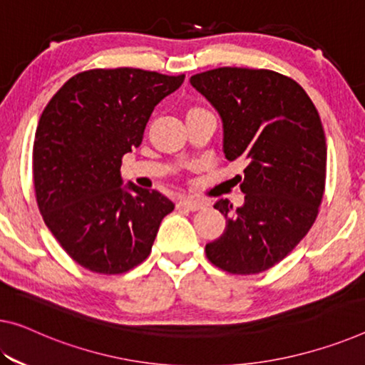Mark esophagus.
I'll return each instance as SVG.
<instances>
[{
    "instance_id": "obj_1",
    "label": "esophagus",
    "mask_w": 365,
    "mask_h": 365,
    "mask_svg": "<svg viewBox=\"0 0 365 365\" xmlns=\"http://www.w3.org/2000/svg\"><path fill=\"white\" fill-rule=\"evenodd\" d=\"M178 207H184V209H187L190 212H195L202 209V207H205V204L202 200L197 199H192V197H187V199H181L178 202Z\"/></svg>"
}]
</instances>
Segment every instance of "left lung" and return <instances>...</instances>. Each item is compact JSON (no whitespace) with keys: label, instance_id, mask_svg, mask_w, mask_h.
<instances>
[{"label":"left lung","instance_id":"8db88e82","mask_svg":"<svg viewBox=\"0 0 365 365\" xmlns=\"http://www.w3.org/2000/svg\"><path fill=\"white\" fill-rule=\"evenodd\" d=\"M223 125V153L243 161L245 204L218 199L227 227L205 255L232 274H257L282 261L308 233L327 179V138L305 89L271 70L223 68L190 76Z\"/></svg>","mask_w":365,"mask_h":365}]
</instances>
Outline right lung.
Returning a JSON list of instances; mask_svg holds the SVG:
<instances>
[{
    "label": "right lung",
    "mask_w": 365,
    "mask_h": 365,
    "mask_svg": "<svg viewBox=\"0 0 365 365\" xmlns=\"http://www.w3.org/2000/svg\"><path fill=\"white\" fill-rule=\"evenodd\" d=\"M138 68L78 73L50 99L34 140V187L50 232L78 264L122 274L147 259L175 204L122 186V156L140 147L155 106L182 85Z\"/></svg>",
    "instance_id": "1"
}]
</instances>
